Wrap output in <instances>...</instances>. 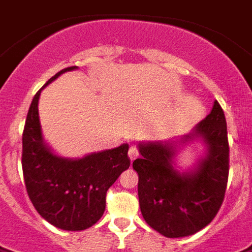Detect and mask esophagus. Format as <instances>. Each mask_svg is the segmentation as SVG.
I'll use <instances>...</instances> for the list:
<instances>
[{
    "mask_svg": "<svg viewBox=\"0 0 252 252\" xmlns=\"http://www.w3.org/2000/svg\"><path fill=\"white\" fill-rule=\"evenodd\" d=\"M138 156H139L138 148H136V147H130V149H128V157H130L131 161H134Z\"/></svg>",
    "mask_w": 252,
    "mask_h": 252,
    "instance_id": "obj_1",
    "label": "esophagus"
}]
</instances>
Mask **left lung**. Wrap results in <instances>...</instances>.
Wrapping results in <instances>:
<instances>
[{"mask_svg":"<svg viewBox=\"0 0 252 252\" xmlns=\"http://www.w3.org/2000/svg\"><path fill=\"white\" fill-rule=\"evenodd\" d=\"M199 142L203 153L190 168L176 165L180 151ZM141 157L132 167L139 176L141 215L167 238L192 236L209 225L219 211L229 172L225 116L218 101L188 134L165 141H140Z\"/></svg>","mask_w":252,"mask_h":252,"instance_id":"1","label":"left lung"}]
</instances>
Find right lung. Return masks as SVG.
<instances>
[{
    "label": "right lung",
    "mask_w": 252,
    "mask_h": 252,
    "mask_svg": "<svg viewBox=\"0 0 252 252\" xmlns=\"http://www.w3.org/2000/svg\"><path fill=\"white\" fill-rule=\"evenodd\" d=\"M51 77L33 97L23 132L22 166L26 188L37 213L63 230H85L100 219L105 194L125 170L130 167L128 144L93 152L81 158L56 155L47 144L39 121L41 91L65 72Z\"/></svg>",
    "instance_id": "obj_1"
}]
</instances>
